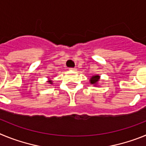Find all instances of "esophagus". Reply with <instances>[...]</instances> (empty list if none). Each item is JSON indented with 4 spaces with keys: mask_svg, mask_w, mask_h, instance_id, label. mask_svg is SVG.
I'll use <instances>...</instances> for the list:
<instances>
[{
    "mask_svg": "<svg viewBox=\"0 0 146 146\" xmlns=\"http://www.w3.org/2000/svg\"><path fill=\"white\" fill-rule=\"evenodd\" d=\"M69 70H71V71H76V70H77V69H76V68H70V69H69Z\"/></svg>",
    "mask_w": 146,
    "mask_h": 146,
    "instance_id": "obj_1",
    "label": "esophagus"
}]
</instances>
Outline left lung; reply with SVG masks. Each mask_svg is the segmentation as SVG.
Returning <instances> with one entry per match:
<instances>
[{"label":"left lung","mask_w":146,"mask_h":146,"mask_svg":"<svg viewBox=\"0 0 146 146\" xmlns=\"http://www.w3.org/2000/svg\"><path fill=\"white\" fill-rule=\"evenodd\" d=\"M99 76L96 75V76H93L91 78V84H96V82L99 81Z\"/></svg>","instance_id":"8db88e82"}]
</instances>
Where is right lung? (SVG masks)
I'll use <instances>...</instances> for the list:
<instances>
[{
  "label": "right lung",
  "instance_id": "add662e5",
  "mask_svg": "<svg viewBox=\"0 0 146 146\" xmlns=\"http://www.w3.org/2000/svg\"><path fill=\"white\" fill-rule=\"evenodd\" d=\"M49 82H50V84H52V81H49Z\"/></svg>",
  "mask_w": 146,
  "mask_h": 146
}]
</instances>
